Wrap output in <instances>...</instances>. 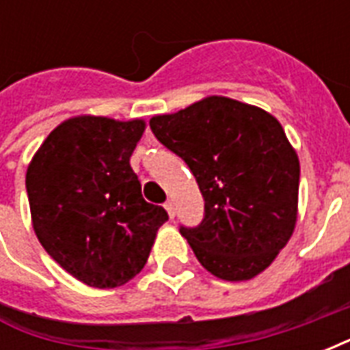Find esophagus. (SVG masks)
Returning a JSON list of instances; mask_svg holds the SVG:
<instances>
[{
    "instance_id": "obj_1",
    "label": "esophagus",
    "mask_w": 350,
    "mask_h": 350,
    "mask_svg": "<svg viewBox=\"0 0 350 350\" xmlns=\"http://www.w3.org/2000/svg\"><path fill=\"white\" fill-rule=\"evenodd\" d=\"M165 210H167V212H168V217H170V219H174L176 208H174V202H172V200H168L167 204H165Z\"/></svg>"
}]
</instances>
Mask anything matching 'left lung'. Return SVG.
<instances>
[{
	"instance_id": "obj_1",
	"label": "left lung",
	"mask_w": 350,
	"mask_h": 350,
	"mask_svg": "<svg viewBox=\"0 0 350 350\" xmlns=\"http://www.w3.org/2000/svg\"><path fill=\"white\" fill-rule=\"evenodd\" d=\"M153 135L180 155L204 197V219L180 228L212 275L247 281L285 247L298 219L300 161L281 123L262 108L210 95L153 116Z\"/></svg>"
}]
</instances>
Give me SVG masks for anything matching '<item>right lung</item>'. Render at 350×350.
<instances>
[{"instance_id":"1","label":"right lung","mask_w":350,"mask_h":350,"mask_svg":"<svg viewBox=\"0 0 350 350\" xmlns=\"http://www.w3.org/2000/svg\"><path fill=\"white\" fill-rule=\"evenodd\" d=\"M144 120L69 118L44 138L26 172L31 225L65 271L95 288L125 285L144 268L165 208L142 198L129 159Z\"/></svg>"}]
</instances>
